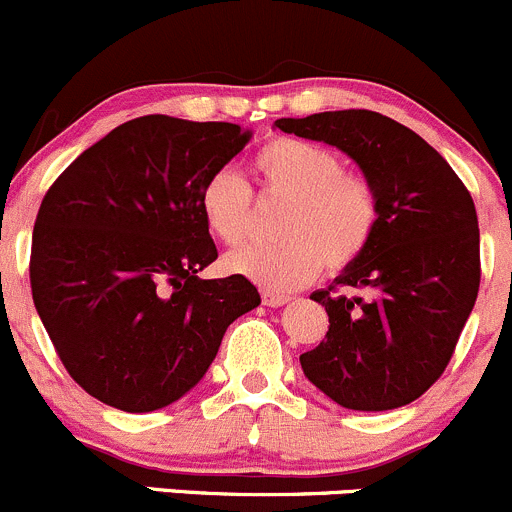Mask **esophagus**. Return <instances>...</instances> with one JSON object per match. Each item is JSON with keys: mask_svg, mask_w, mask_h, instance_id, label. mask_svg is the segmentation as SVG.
Returning a JSON list of instances; mask_svg holds the SVG:
<instances>
[{"mask_svg": "<svg viewBox=\"0 0 512 512\" xmlns=\"http://www.w3.org/2000/svg\"><path fill=\"white\" fill-rule=\"evenodd\" d=\"M261 300L263 305H268V308H281V305H286L291 298L276 291H261Z\"/></svg>", "mask_w": 512, "mask_h": 512, "instance_id": "34e87169", "label": "esophagus"}]
</instances>
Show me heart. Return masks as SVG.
Listing matches in <instances>:
<instances>
[{
  "label": "heart",
  "mask_w": 512,
  "mask_h": 512,
  "mask_svg": "<svg viewBox=\"0 0 512 512\" xmlns=\"http://www.w3.org/2000/svg\"><path fill=\"white\" fill-rule=\"evenodd\" d=\"M254 177L263 199H286L276 219V244H256L224 258L229 273L268 291H293L328 268L347 271L370 249L379 199L362 172L342 170L340 155L318 142L273 138L256 150ZM209 234L226 246L244 244L254 229V194L234 170H217L199 189Z\"/></svg>",
  "instance_id": "b5f03b06"
}]
</instances>
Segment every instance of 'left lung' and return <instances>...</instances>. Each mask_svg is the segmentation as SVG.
I'll list each match as a JSON object with an SVG mask.
<instances>
[{
    "instance_id": "left-lung-1",
    "label": "left lung",
    "mask_w": 512,
    "mask_h": 512,
    "mask_svg": "<svg viewBox=\"0 0 512 512\" xmlns=\"http://www.w3.org/2000/svg\"><path fill=\"white\" fill-rule=\"evenodd\" d=\"M276 128L350 155L379 199L370 249L335 286L310 295L330 328L300 367L345 409L404 407L444 374L476 303L481 236L471 194L429 142L374 110L281 118ZM340 285L371 298L335 294Z\"/></svg>"
}]
</instances>
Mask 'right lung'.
<instances>
[{
  "instance_id": "right-lung-1",
  "label": "right lung",
  "mask_w": 512,
  "mask_h": 512,
  "mask_svg": "<svg viewBox=\"0 0 512 512\" xmlns=\"http://www.w3.org/2000/svg\"><path fill=\"white\" fill-rule=\"evenodd\" d=\"M249 130L142 115L110 130L49 187L31 236V295L68 374L108 407L155 412L189 392L221 337L261 303L217 261L199 189Z\"/></svg>"
}]
</instances>
